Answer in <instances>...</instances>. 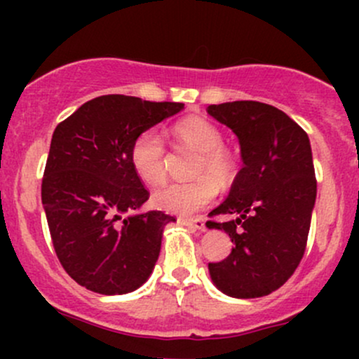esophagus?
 I'll return each mask as SVG.
<instances>
[{
    "label": "esophagus",
    "mask_w": 359,
    "mask_h": 359,
    "mask_svg": "<svg viewBox=\"0 0 359 359\" xmlns=\"http://www.w3.org/2000/svg\"><path fill=\"white\" fill-rule=\"evenodd\" d=\"M179 222H182L185 226H191L194 229H199V231H204L205 229V221L203 217H191V219H187V217H180Z\"/></svg>",
    "instance_id": "34e87169"
}]
</instances>
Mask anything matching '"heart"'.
<instances>
[{
  "instance_id": "1",
  "label": "heart",
  "mask_w": 359,
  "mask_h": 359,
  "mask_svg": "<svg viewBox=\"0 0 359 359\" xmlns=\"http://www.w3.org/2000/svg\"><path fill=\"white\" fill-rule=\"evenodd\" d=\"M177 145L199 151L191 182H170L154 194L160 211L189 216L212 203L217 184L229 185L236 177V160L226 150L224 137L214 123L199 116L184 118L172 126ZM130 163L142 182L156 185L165 179V145L154 130L142 131L130 148Z\"/></svg>"
}]
</instances>
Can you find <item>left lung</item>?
Listing matches in <instances>:
<instances>
[{
    "instance_id": "8db88e82",
    "label": "left lung",
    "mask_w": 359,
    "mask_h": 359,
    "mask_svg": "<svg viewBox=\"0 0 359 359\" xmlns=\"http://www.w3.org/2000/svg\"><path fill=\"white\" fill-rule=\"evenodd\" d=\"M208 113L234 131L243 158L228 199L209 212L238 217L205 222L234 243L222 262L209 263V273L229 297H263L294 275L306 251L317 194L311 142L294 119L265 102H222Z\"/></svg>"
}]
</instances>
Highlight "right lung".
<instances>
[{
	"label": "right lung",
	"instance_id": "right-lung-1",
	"mask_svg": "<svg viewBox=\"0 0 359 359\" xmlns=\"http://www.w3.org/2000/svg\"><path fill=\"white\" fill-rule=\"evenodd\" d=\"M182 108L108 94L84 102L53 131L42 204L60 265L88 290L121 295L150 277L163 228L175 217L130 214L150 197L131 168L130 148L142 131Z\"/></svg>",
	"mask_w": 359,
	"mask_h": 359
}]
</instances>
